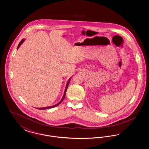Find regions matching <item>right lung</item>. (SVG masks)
I'll return each instance as SVG.
<instances>
[{"instance_id": "add662e5", "label": "right lung", "mask_w": 149, "mask_h": 149, "mask_svg": "<svg viewBox=\"0 0 149 149\" xmlns=\"http://www.w3.org/2000/svg\"><path fill=\"white\" fill-rule=\"evenodd\" d=\"M24 41V39H22L21 40V41L19 42V43L18 44V47H17V49H18V48L19 47V46L21 45L22 43L23 42V41ZM70 79L68 80V83H67V84H66V88H65V92H64V95H63V98H62V99L60 100V102H59V103H58L57 104H55V105H54V106H50V107H43V108H37V109H41V110H43V109H49V108H54V107H56L57 106H58L63 101V100H64V98H65V95H66V91H67V89H68V86H69V82H70Z\"/></svg>"}]
</instances>
